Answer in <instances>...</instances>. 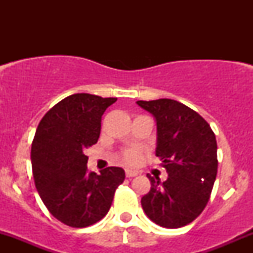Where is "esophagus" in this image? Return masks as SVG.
<instances>
[{
    "instance_id": "1",
    "label": "esophagus",
    "mask_w": 253,
    "mask_h": 253,
    "mask_svg": "<svg viewBox=\"0 0 253 253\" xmlns=\"http://www.w3.org/2000/svg\"><path fill=\"white\" fill-rule=\"evenodd\" d=\"M138 172L134 171V170H131V169H127L126 170V176L127 177H133V176H137Z\"/></svg>"
}]
</instances>
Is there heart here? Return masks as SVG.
Instances as JSON below:
<instances>
[{
    "mask_svg": "<svg viewBox=\"0 0 253 253\" xmlns=\"http://www.w3.org/2000/svg\"><path fill=\"white\" fill-rule=\"evenodd\" d=\"M139 158H141V150L136 149V148L127 149L124 153V159L127 164H136L139 160Z\"/></svg>",
    "mask_w": 253,
    "mask_h": 253,
    "instance_id": "1",
    "label": "heart"
}]
</instances>
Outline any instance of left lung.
<instances>
[{
	"instance_id": "left-lung-1",
	"label": "left lung",
	"mask_w": 253,
	"mask_h": 253,
	"mask_svg": "<svg viewBox=\"0 0 253 253\" xmlns=\"http://www.w3.org/2000/svg\"><path fill=\"white\" fill-rule=\"evenodd\" d=\"M157 121V149L168 178L148 174L152 187L142 197L148 218L176 229L195 220L206 208L218 171L216 139L208 122L171 99L137 101Z\"/></svg>"
}]
</instances>
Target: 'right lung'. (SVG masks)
<instances>
[{
	"instance_id": "obj_1",
	"label": "right lung",
	"mask_w": 253,
	"mask_h": 253,
	"mask_svg": "<svg viewBox=\"0 0 253 253\" xmlns=\"http://www.w3.org/2000/svg\"><path fill=\"white\" fill-rule=\"evenodd\" d=\"M117 98L79 93L51 108L32 143L35 187L51 214L72 228H85L108 214L116 188L125 180L121 168L100 175L86 169V148L98 142L101 116Z\"/></svg>"
}]
</instances>
